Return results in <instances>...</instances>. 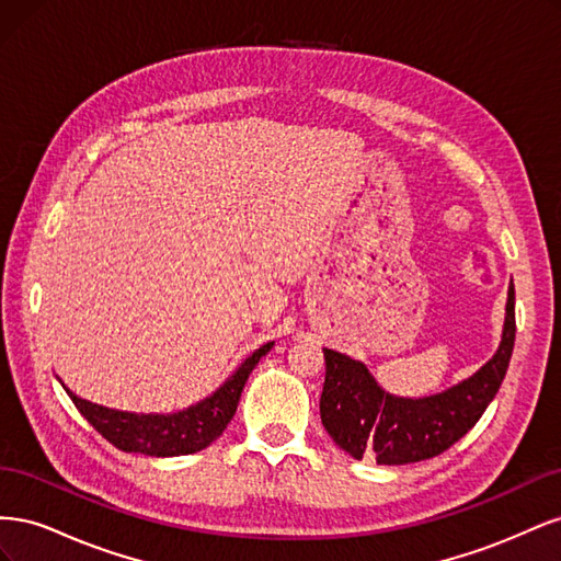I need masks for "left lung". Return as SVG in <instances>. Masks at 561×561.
I'll list each match as a JSON object with an SVG mask.
<instances>
[{
  "mask_svg": "<svg viewBox=\"0 0 561 561\" xmlns=\"http://www.w3.org/2000/svg\"><path fill=\"white\" fill-rule=\"evenodd\" d=\"M515 346V287H507L501 346L480 371L458 386L431 398L388 396L367 367L348 355L325 353V383L320 396V419L334 443L353 458H375L379 466L426 461L447 451L499 393Z\"/></svg>",
  "mask_w": 561,
  "mask_h": 561,
  "instance_id": "1",
  "label": "left lung"
}]
</instances>
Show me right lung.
Returning <instances> with one entry per match:
<instances>
[{"label": "right lung", "mask_w": 561, "mask_h": 561, "mask_svg": "<svg viewBox=\"0 0 561 561\" xmlns=\"http://www.w3.org/2000/svg\"><path fill=\"white\" fill-rule=\"evenodd\" d=\"M274 342L254 351L250 358L219 386L215 393L198 404L178 414H130L116 412L110 407L95 404L77 398L70 388L67 396L72 398L77 410L91 426L122 451H138L147 456H184L206 449L210 443L225 433L227 423L233 419L239 407L243 386L254 365L266 355Z\"/></svg>", "instance_id": "1"}]
</instances>
